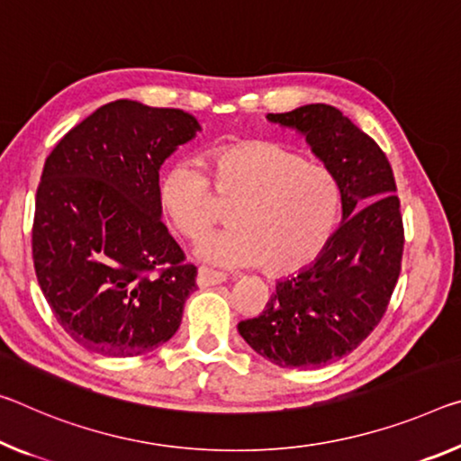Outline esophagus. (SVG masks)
Returning a JSON list of instances; mask_svg holds the SVG:
<instances>
[{
    "mask_svg": "<svg viewBox=\"0 0 461 461\" xmlns=\"http://www.w3.org/2000/svg\"><path fill=\"white\" fill-rule=\"evenodd\" d=\"M225 279H228V275L219 273V270H213L209 267H201L199 275H196V283H199V287H213V285L223 283Z\"/></svg>",
    "mask_w": 461,
    "mask_h": 461,
    "instance_id": "esophagus-1",
    "label": "esophagus"
}]
</instances>
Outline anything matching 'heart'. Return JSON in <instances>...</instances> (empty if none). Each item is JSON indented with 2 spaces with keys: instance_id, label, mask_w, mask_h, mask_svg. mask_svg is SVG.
Returning a JSON list of instances; mask_svg holds the SVG:
<instances>
[{
  "instance_id": "1",
  "label": "heart",
  "mask_w": 461,
  "mask_h": 461,
  "mask_svg": "<svg viewBox=\"0 0 461 461\" xmlns=\"http://www.w3.org/2000/svg\"><path fill=\"white\" fill-rule=\"evenodd\" d=\"M217 194L233 199L230 228L204 236L196 254L219 267H258L289 275L324 250L339 219L332 174L273 141H238L207 153ZM209 180L188 162L172 164L158 182V203L172 228L199 238L215 221Z\"/></svg>"
}]
</instances>
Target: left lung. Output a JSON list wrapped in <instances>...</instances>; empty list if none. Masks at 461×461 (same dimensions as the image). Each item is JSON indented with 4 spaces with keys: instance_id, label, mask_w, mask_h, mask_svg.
Masks as SVG:
<instances>
[{
    "instance_id": "obj_1",
    "label": "left lung",
    "mask_w": 461,
    "mask_h": 461,
    "mask_svg": "<svg viewBox=\"0 0 461 461\" xmlns=\"http://www.w3.org/2000/svg\"><path fill=\"white\" fill-rule=\"evenodd\" d=\"M267 119L302 133L324 162L339 185L342 223L238 330L279 367H322L359 347L388 310L404 250L396 180L379 145L339 108L305 104Z\"/></svg>"
}]
</instances>
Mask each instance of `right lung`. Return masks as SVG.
Returning <instances> with one entry per match:
<instances>
[{
  "instance_id": "obj_1",
  "label": "right lung",
  "mask_w": 461,
  "mask_h": 461,
  "mask_svg": "<svg viewBox=\"0 0 461 461\" xmlns=\"http://www.w3.org/2000/svg\"><path fill=\"white\" fill-rule=\"evenodd\" d=\"M196 131L178 108L114 100L47 158L34 204L36 279L57 322L92 353L137 357L178 330L196 267L162 223L158 182Z\"/></svg>"
}]
</instances>
